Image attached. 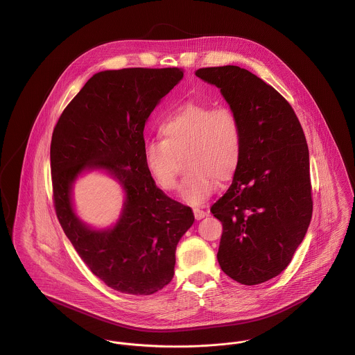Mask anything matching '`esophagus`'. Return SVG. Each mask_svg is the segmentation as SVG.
I'll use <instances>...</instances> for the list:
<instances>
[{
  "label": "esophagus",
  "instance_id": "34e87169",
  "mask_svg": "<svg viewBox=\"0 0 355 355\" xmlns=\"http://www.w3.org/2000/svg\"><path fill=\"white\" fill-rule=\"evenodd\" d=\"M193 214H195V218H196L197 220H200V219H202V218H205L208 215V212L202 211L201 208H193Z\"/></svg>",
  "mask_w": 355,
  "mask_h": 355
}]
</instances>
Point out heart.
Returning a JSON list of instances; mask_svg holds the SVG:
<instances>
[{"label": "heart", "mask_w": 355, "mask_h": 355, "mask_svg": "<svg viewBox=\"0 0 355 355\" xmlns=\"http://www.w3.org/2000/svg\"><path fill=\"white\" fill-rule=\"evenodd\" d=\"M162 139L146 143L144 160L159 187L180 188V159L191 170L184 184V200L198 205L212 196L220 181L236 175L242 158V126L226 105H181L159 123Z\"/></svg>", "instance_id": "1"}]
</instances>
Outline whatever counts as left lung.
<instances>
[{"label":"left lung","mask_w":355,"mask_h":355,"mask_svg":"<svg viewBox=\"0 0 355 355\" xmlns=\"http://www.w3.org/2000/svg\"><path fill=\"white\" fill-rule=\"evenodd\" d=\"M238 114L242 158L211 212L222 222V271L253 286L279 275L308 232L312 211L309 150L290 103L274 87L234 67L200 68Z\"/></svg>","instance_id":"1"}]
</instances>
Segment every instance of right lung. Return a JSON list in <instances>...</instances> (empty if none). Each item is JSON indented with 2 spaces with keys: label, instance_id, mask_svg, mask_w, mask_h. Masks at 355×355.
I'll return each instance as SVG.
<instances>
[{
  "label": "right lung",
  "instance_id": "1",
  "mask_svg": "<svg viewBox=\"0 0 355 355\" xmlns=\"http://www.w3.org/2000/svg\"><path fill=\"white\" fill-rule=\"evenodd\" d=\"M181 68H126L95 73L65 107L50 144L53 201L81 260L119 293L150 295L167 286L175 249L193 225L191 207L160 191L144 160L146 121L182 79ZM110 172L125 191L116 226L94 231L76 216L70 192L84 169Z\"/></svg>",
  "mask_w": 355,
  "mask_h": 355
}]
</instances>
